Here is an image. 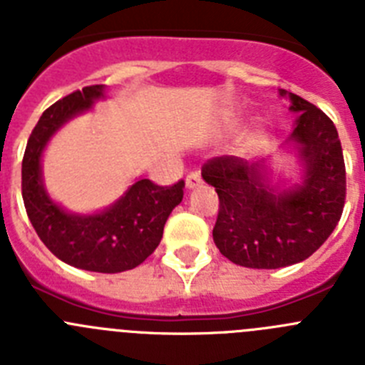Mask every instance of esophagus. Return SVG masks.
Returning a JSON list of instances; mask_svg holds the SVG:
<instances>
[{"label": "esophagus", "mask_w": 365, "mask_h": 365, "mask_svg": "<svg viewBox=\"0 0 365 365\" xmlns=\"http://www.w3.org/2000/svg\"><path fill=\"white\" fill-rule=\"evenodd\" d=\"M201 185H202V179L199 173H190V175L186 177V188L188 190H195Z\"/></svg>", "instance_id": "1"}]
</instances>
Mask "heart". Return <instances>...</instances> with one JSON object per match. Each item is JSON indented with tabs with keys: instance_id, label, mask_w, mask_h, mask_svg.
<instances>
[{
	"instance_id": "1",
	"label": "heart",
	"mask_w": 365,
	"mask_h": 365,
	"mask_svg": "<svg viewBox=\"0 0 365 365\" xmlns=\"http://www.w3.org/2000/svg\"><path fill=\"white\" fill-rule=\"evenodd\" d=\"M254 140H256V138H254V137H250V138H248V140H247V143H245V144H247V146H252V144H254Z\"/></svg>"
}]
</instances>
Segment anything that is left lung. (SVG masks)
<instances>
[{"instance_id": "left-lung-1", "label": "left lung", "mask_w": 365, "mask_h": 365, "mask_svg": "<svg viewBox=\"0 0 365 365\" xmlns=\"http://www.w3.org/2000/svg\"><path fill=\"white\" fill-rule=\"evenodd\" d=\"M299 113L287 138L303 166L302 185L272 186L263 160L222 155L202 166L219 195L214 241L219 252L248 269H279L307 259L338 225L346 202V164L333 120L294 93Z\"/></svg>"}]
</instances>
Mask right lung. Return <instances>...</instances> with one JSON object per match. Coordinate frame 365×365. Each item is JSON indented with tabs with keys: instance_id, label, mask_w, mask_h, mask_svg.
<instances>
[{
	"instance_id": "1",
	"label": "right lung",
	"mask_w": 365,
	"mask_h": 365,
	"mask_svg": "<svg viewBox=\"0 0 365 365\" xmlns=\"http://www.w3.org/2000/svg\"><path fill=\"white\" fill-rule=\"evenodd\" d=\"M104 96V86H87L45 109L25 148L21 195L38 237L58 259L76 269L115 274L138 267L159 247L166 219L182 201L185 180L159 186L138 179L115 205L96 214H71L49 197L41 179L45 146L67 120Z\"/></svg>"
}]
</instances>
